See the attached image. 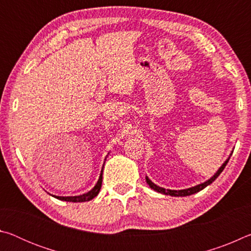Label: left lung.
Returning <instances> with one entry per match:
<instances>
[{
    "label": "left lung",
    "mask_w": 251,
    "mask_h": 251,
    "mask_svg": "<svg viewBox=\"0 0 251 251\" xmlns=\"http://www.w3.org/2000/svg\"><path fill=\"white\" fill-rule=\"evenodd\" d=\"M230 156H231V154H230ZM230 156L228 157V158L226 159V161H225V163L222 165V166H220V168L218 169L217 171V173L215 174L214 176H212L211 178H209V179L208 180H206L205 182H202V184H199V185H197V186H194V187H190V188H187V189H181V190H172V189H165V188H163V187H159V186H157L156 184H154V182H152L150 178H148L147 176H146V181H147V184L150 185V187L151 189H154L155 192H157V193H160V194H164V195H171V196H175V197H185V196H190V195H193V194H196V193H198V192H201V190H202L203 188H205V187H207L208 185H210L212 181H214L216 178H217L220 174H222V172L224 171V168L226 167V165H227V163L229 161V158H230Z\"/></svg>",
    "instance_id": "1"
}]
</instances>
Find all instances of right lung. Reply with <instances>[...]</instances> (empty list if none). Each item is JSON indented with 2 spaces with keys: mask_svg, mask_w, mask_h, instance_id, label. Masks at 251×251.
<instances>
[{
  "mask_svg": "<svg viewBox=\"0 0 251 251\" xmlns=\"http://www.w3.org/2000/svg\"><path fill=\"white\" fill-rule=\"evenodd\" d=\"M105 160H106V158H105ZM103 169H104V165H103V167H101L100 175L99 180H97V182H96V185L94 186V188L91 189L88 193L83 194V195H79V196H67V197L65 196V197H63V196H55V195H52V196L59 199V201H72V202H83V201H92L93 198L96 197L97 195H99L100 190L101 181H103Z\"/></svg>",
  "mask_w": 251,
  "mask_h": 251,
  "instance_id": "1",
  "label": "right lung"
}]
</instances>
